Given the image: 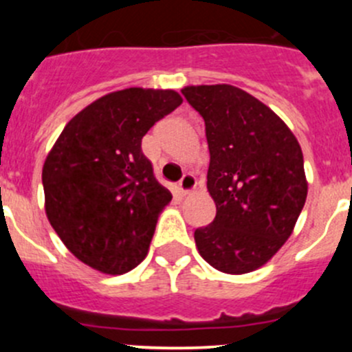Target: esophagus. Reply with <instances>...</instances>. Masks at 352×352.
<instances>
[{"label":"esophagus","mask_w":352,"mask_h":352,"mask_svg":"<svg viewBox=\"0 0 352 352\" xmlns=\"http://www.w3.org/2000/svg\"><path fill=\"white\" fill-rule=\"evenodd\" d=\"M194 187H196V179H194V175H190V173H184V177L180 179L179 182V190L182 196H186V194L192 192Z\"/></svg>","instance_id":"esophagus-1"}]
</instances>
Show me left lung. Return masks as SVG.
Listing matches in <instances>:
<instances>
[{"label": "left lung", "instance_id": "8db88e82", "mask_svg": "<svg viewBox=\"0 0 352 352\" xmlns=\"http://www.w3.org/2000/svg\"><path fill=\"white\" fill-rule=\"evenodd\" d=\"M204 119L211 225L194 232L199 254L226 274L264 265L285 245L307 201L303 153L289 127L232 85L186 87Z\"/></svg>", "mask_w": 352, "mask_h": 352}]
</instances>
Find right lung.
Listing matches in <instances>:
<instances>
[{"label": "right lung", "instance_id": "obj_1", "mask_svg": "<svg viewBox=\"0 0 352 352\" xmlns=\"http://www.w3.org/2000/svg\"><path fill=\"white\" fill-rule=\"evenodd\" d=\"M180 104L173 90L113 91L76 113L45 158L49 223L90 267L124 274L146 257L172 194L155 179L141 140Z\"/></svg>", "mask_w": 352, "mask_h": 352}]
</instances>
